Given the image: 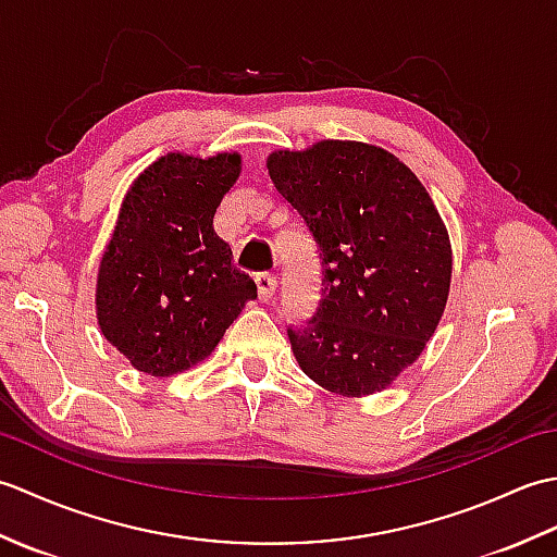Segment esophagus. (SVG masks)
Returning a JSON list of instances; mask_svg holds the SVG:
<instances>
[{"instance_id":"esophagus-1","label":"esophagus","mask_w":557,"mask_h":557,"mask_svg":"<svg viewBox=\"0 0 557 557\" xmlns=\"http://www.w3.org/2000/svg\"><path fill=\"white\" fill-rule=\"evenodd\" d=\"M256 287H258V299L270 301L272 294H275V289H277V282H275V277H270L268 272H258Z\"/></svg>"}]
</instances>
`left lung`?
<instances>
[{"mask_svg":"<svg viewBox=\"0 0 557 557\" xmlns=\"http://www.w3.org/2000/svg\"><path fill=\"white\" fill-rule=\"evenodd\" d=\"M268 174L321 253V304L287 330L301 371L335 395L381 393L419 359L445 311L453 248L423 184L359 140L275 150Z\"/></svg>","mask_w":557,"mask_h":557,"instance_id":"left-lung-1","label":"left lung"}]
</instances>
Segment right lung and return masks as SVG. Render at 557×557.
I'll use <instances>...</instances> for the list:
<instances>
[{"label":"right lung","instance_id":"right-lung-1","mask_svg":"<svg viewBox=\"0 0 557 557\" xmlns=\"http://www.w3.org/2000/svg\"><path fill=\"white\" fill-rule=\"evenodd\" d=\"M239 152H168L128 188L98 270L102 335L136 371L168 377L210 357L256 282L212 230Z\"/></svg>","mask_w":557,"mask_h":557}]
</instances>
